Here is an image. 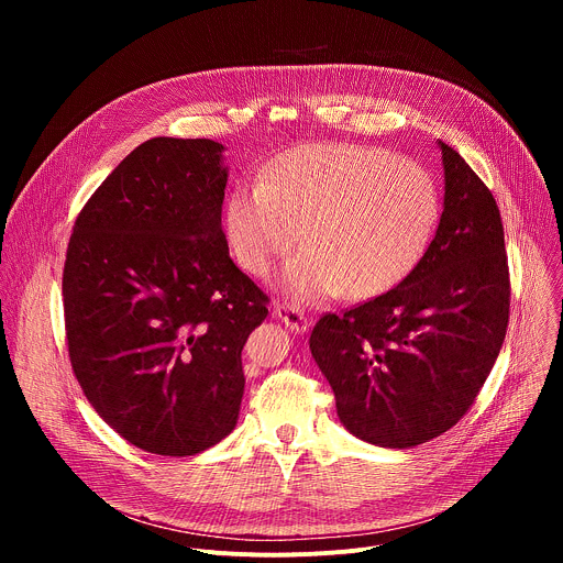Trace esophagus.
<instances>
[{
    "mask_svg": "<svg viewBox=\"0 0 563 563\" xmlns=\"http://www.w3.org/2000/svg\"><path fill=\"white\" fill-rule=\"evenodd\" d=\"M274 313L283 320V323L294 332V334H305L311 325V318L305 316L298 307L289 305V302H276L274 305Z\"/></svg>",
    "mask_w": 563,
    "mask_h": 563,
    "instance_id": "34e87169",
    "label": "esophagus"
}]
</instances>
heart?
<instances>
[{"mask_svg":"<svg viewBox=\"0 0 563 563\" xmlns=\"http://www.w3.org/2000/svg\"><path fill=\"white\" fill-rule=\"evenodd\" d=\"M439 216V187L415 159L361 144H305L263 180L233 187L227 238L240 267L267 276L302 235L307 247L283 272L285 291L307 305L343 291L363 300L412 274Z\"/></svg>","mask_w":563,"mask_h":563,"instance_id":"1","label":"heart"}]
</instances>
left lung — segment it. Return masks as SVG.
<instances>
[{
    "label": "left lung",
    "mask_w": 563,
    "mask_h": 563,
    "mask_svg": "<svg viewBox=\"0 0 563 563\" xmlns=\"http://www.w3.org/2000/svg\"><path fill=\"white\" fill-rule=\"evenodd\" d=\"M445 198L421 263L394 289L320 316L309 350L341 423L380 448L441 437L472 408L506 339L510 274L499 207L439 142Z\"/></svg>",
    "instance_id": "left-lung-1"
}]
</instances>
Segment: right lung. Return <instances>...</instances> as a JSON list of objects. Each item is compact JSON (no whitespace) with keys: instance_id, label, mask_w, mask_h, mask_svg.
<instances>
[{"instance_id":"1","label":"right lung","mask_w":563,"mask_h":563,"mask_svg":"<svg viewBox=\"0 0 563 563\" xmlns=\"http://www.w3.org/2000/svg\"><path fill=\"white\" fill-rule=\"evenodd\" d=\"M222 144L151 137L79 211L62 296L73 374L135 448L191 456L222 441L245 391L243 347L267 294L229 258Z\"/></svg>"}]
</instances>
